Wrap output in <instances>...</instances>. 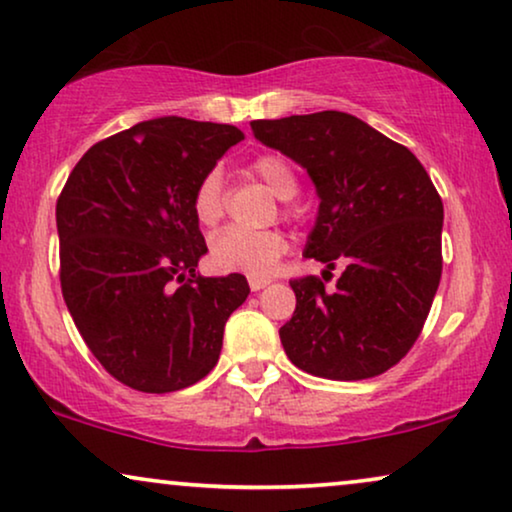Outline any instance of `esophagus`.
<instances>
[{
	"mask_svg": "<svg viewBox=\"0 0 512 512\" xmlns=\"http://www.w3.org/2000/svg\"><path fill=\"white\" fill-rule=\"evenodd\" d=\"M272 282L270 277H258V275H249V286H251V291H261V289H265V286H268Z\"/></svg>",
	"mask_w": 512,
	"mask_h": 512,
	"instance_id": "1",
	"label": "esophagus"
}]
</instances>
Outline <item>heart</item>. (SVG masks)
<instances>
[{
    "instance_id": "heart-1",
    "label": "heart",
    "mask_w": 512,
    "mask_h": 512,
    "mask_svg": "<svg viewBox=\"0 0 512 512\" xmlns=\"http://www.w3.org/2000/svg\"><path fill=\"white\" fill-rule=\"evenodd\" d=\"M249 172L261 179L277 198L291 200L298 193V179L291 165L277 153H261L249 163ZM191 209L195 221L205 228H214L226 214V186L221 172H207L195 186ZM286 214L293 209L286 207ZM289 242L282 230H263V233H247V230L228 228L219 233L209 244V258L214 268L223 272H247V275H265L275 268V263L286 254Z\"/></svg>"
}]
</instances>
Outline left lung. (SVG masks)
<instances>
[{"label": "left lung", "mask_w": 512, "mask_h": 512, "mask_svg": "<svg viewBox=\"0 0 512 512\" xmlns=\"http://www.w3.org/2000/svg\"><path fill=\"white\" fill-rule=\"evenodd\" d=\"M251 130L317 186L305 256L328 270L345 265L331 291L314 275L289 282L286 356L326 380L387 373L422 333L443 272V200L431 177L410 149L345 111L251 121Z\"/></svg>", "instance_id": "1"}]
</instances>
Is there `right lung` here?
Segmentation results:
<instances>
[{"instance_id": "obj_1", "label": "right lung", "mask_w": 512, "mask_h": 512, "mask_svg": "<svg viewBox=\"0 0 512 512\" xmlns=\"http://www.w3.org/2000/svg\"><path fill=\"white\" fill-rule=\"evenodd\" d=\"M242 139L235 125L153 118L90 146L62 188V296L83 342L125 387L179 391L219 361L249 284L195 270L207 244L191 198Z\"/></svg>"}]
</instances>
